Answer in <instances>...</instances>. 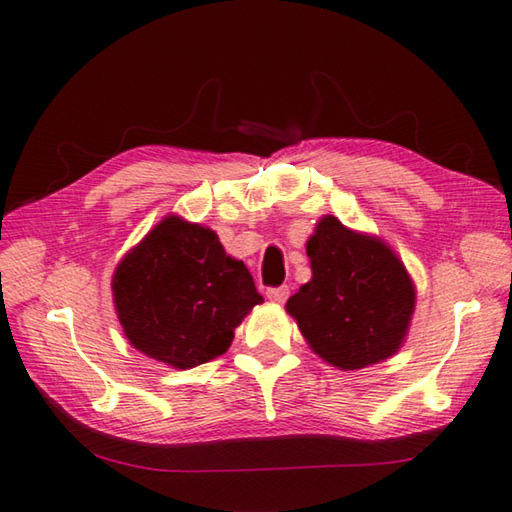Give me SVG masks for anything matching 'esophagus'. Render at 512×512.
<instances>
[{"label": "esophagus", "mask_w": 512, "mask_h": 512, "mask_svg": "<svg viewBox=\"0 0 512 512\" xmlns=\"http://www.w3.org/2000/svg\"><path fill=\"white\" fill-rule=\"evenodd\" d=\"M266 295H268V299H270V301H275V303H284V301L288 299V295H290V288H288V286L268 288V290H266Z\"/></svg>", "instance_id": "obj_1"}]
</instances>
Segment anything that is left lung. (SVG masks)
<instances>
[{"label": "left lung", "instance_id": "1", "mask_svg": "<svg viewBox=\"0 0 512 512\" xmlns=\"http://www.w3.org/2000/svg\"><path fill=\"white\" fill-rule=\"evenodd\" d=\"M312 279L286 303L301 334L325 361L361 369L396 354L416 292L405 266L374 237L323 217L308 239Z\"/></svg>", "mask_w": 512, "mask_h": 512}]
</instances>
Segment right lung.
I'll use <instances>...</instances> for the list:
<instances>
[{"label": "right lung", "instance_id": "add662e5", "mask_svg": "<svg viewBox=\"0 0 512 512\" xmlns=\"http://www.w3.org/2000/svg\"><path fill=\"white\" fill-rule=\"evenodd\" d=\"M112 290L129 343L178 369L224 354L233 330L264 301L211 228L180 217L162 220L118 264Z\"/></svg>", "mask_w": 512, "mask_h": 512}]
</instances>
